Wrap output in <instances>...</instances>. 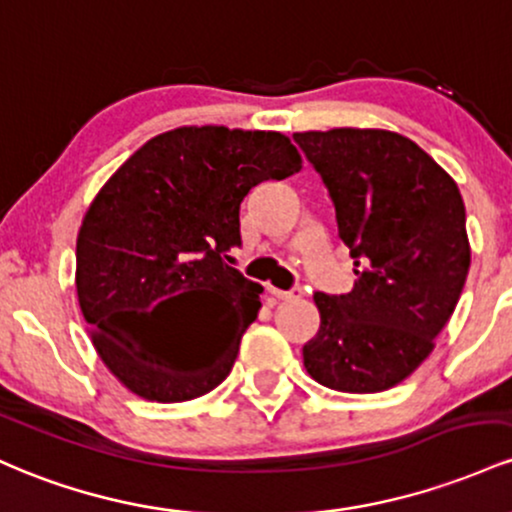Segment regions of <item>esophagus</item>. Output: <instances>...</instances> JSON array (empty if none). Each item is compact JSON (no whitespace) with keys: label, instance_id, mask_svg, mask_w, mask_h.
Returning <instances> with one entry per match:
<instances>
[{"label":"esophagus","instance_id":"1","mask_svg":"<svg viewBox=\"0 0 512 512\" xmlns=\"http://www.w3.org/2000/svg\"><path fill=\"white\" fill-rule=\"evenodd\" d=\"M271 295L275 300H300L304 292L302 287H292V290H278V287H271Z\"/></svg>","mask_w":512,"mask_h":512}]
</instances>
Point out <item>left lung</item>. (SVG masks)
<instances>
[{
  "label": "left lung",
  "mask_w": 512,
  "mask_h": 512,
  "mask_svg": "<svg viewBox=\"0 0 512 512\" xmlns=\"http://www.w3.org/2000/svg\"><path fill=\"white\" fill-rule=\"evenodd\" d=\"M292 137L324 181L358 266L346 295H314L321 326L302 348L304 367L336 392H384L428 358L462 295L472 258L462 195L399 132Z\"/></svg>",
  "instance_id": "1"
}]
</instances>
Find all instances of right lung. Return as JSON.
I'll return each instance as SVG.
<instances>
[{"mask_svg": "<svg viewBox=\"0 0 512 512\" xmlns=\"http://www.w3.org/2000/svg\"><path fill=\"white\" fill-rule=\"evenodd\" d=\"M300 164L280 132L176 128L145 142L101 188L77 237V295L101 360L132 394L179 404L225 382L263 292L229 266L241 246L239 205ZM159 311L184 326L191 351L153 346Z\"/></svg>", "mask_w": 512, "mask_h": 512, "instance_id": "add662e5", "label": "right lung"}]
</instances>
